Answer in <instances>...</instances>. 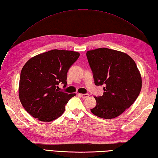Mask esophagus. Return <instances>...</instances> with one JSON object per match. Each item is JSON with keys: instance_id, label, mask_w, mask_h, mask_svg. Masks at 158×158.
I'll list each match as a JSON object with an SVG mask.
<instances>
[{"instance_id": "34e87169", "label": "esophagus", "mask_w": 158, "mask_h": 158, "mask_svg": "<svg viewBox=\"0 0 158 158\" xmlns=\"http://www.w3.org/2000/svg\"><path fill=\"white\" fill-rule=\"evenodd\" d=\"M79 95H80L81 98H82L84 99L87 98L89 97V94H79Z\"/></svg>"}]
</instances>
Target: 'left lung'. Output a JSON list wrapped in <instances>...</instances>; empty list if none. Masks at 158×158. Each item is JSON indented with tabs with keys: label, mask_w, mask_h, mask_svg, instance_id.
Masks as SVG:
<instances>
[{
	"label": "left lung",
	"mask_w": 158,
	"mask_h": 158,
	"mask_svg": "<svg viewBox=\"0 0 158 158\" xmlns=\"http://www.w3.org/2000/svg\"><path fill=\"white\" fill-rule=\"evenodd\" d=\"M94 83L103 85V94L94 97L95 115L111 119L120 115L136 101L142 88V78L135 62L127 54L107 48L86 52Z\"/></svg>",
	"instance_id": "8db88e82"
}]
</instances>
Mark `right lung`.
<instances>
[{"mask_svg": "<svg viewBox=\"0 0 158 158\" xmlns=\"http://www.w3.org/2000/svg\"><path fill=\"white\" fill-rule=\"evenodd\" d=\"M78 52L54 49L32 57L23 66L19 82V98L32 117L43 122L59 117L75 94L59 90L66 86L67 73L78 59Z\"/></svg>", "mask_w": 158, "mask_h": 158, "instance_id": "1", "label": "right lung"}]
</instances>
